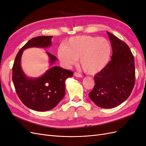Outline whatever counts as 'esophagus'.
<instances>
[{
    "instance_id": "esophagus-1",
    "label": "esophagus",
    "mask_w": 146,
    "mask_h": 146,
    "mask_svg": "<svg viewBox=\"0 0 146 146\" xmlns=\"http://www.w3.org/2000/svg\"><path fill=\"white\" fill-rule=\"evenodd\" d=\"M74 76H76V77H82V75H81L80 74H79L78 72H74Z\"/></svg>"
}]
</instances>
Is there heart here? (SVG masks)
<instances>
[{
    "label": "heart",
    "instance_id": "obj_1",
    "mask_svg": "<svg viewBox=\"0 0 146 146\" xmlns=\"http://www.w3.org/2000/svg\"><path fill=\"white\" fill-rule=\"evenodd\" d=\"M111 53L110 42L97 36H77L70 38L64 44L59 46L58 57L65 67L80 63L88 74L99 72L108 64Z\"/></svg>",
    "mask_w": 146,
    "mask_h": 146
}]
</instances>
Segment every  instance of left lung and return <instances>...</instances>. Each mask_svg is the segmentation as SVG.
<instances>
[{
    "label": "left lung",
    "instance_id": "left-lung-1",
    "mask_svg": "<svg viewBox=\"0 0 146 146\" xmlns=\"http://www.w3.org/2000/svg\"><path fill=\"white\" fill-rule=\"evenodd\" d=\"M111 43V60L94 76L95 85L89 93L99 107L112 108L125 101L135 83L134 56L129 47L114 35L107 32Z\"/></svg>",
    "mask_w": 146,
    "mask_h": 146
}]
</instances>
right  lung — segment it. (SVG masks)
Segmentation results:
<instances>
[{
	"mask_svg": "<svg viewBox=\"0 0 146 146\" xmlns=\"http://www.w3.org/2000/svg\"><path fill=\"white\" fill-rule=\"evenodd\" d=\"M52 36H41L29 40L22 47L15 58L12 69V80L16 93L26 107L37 111H48L56 107L65 94V81L73 76V72L54 66L38 78H29L21 66L23 50L30 47L45 48L51 46ZM50 64L56 57L46 52Z\"/></svg>",
	"mask_w": 146,
	"mask_h": 146,
	"instance_id": "add662e5",
	"label": "right lung"
}]
</instances>
